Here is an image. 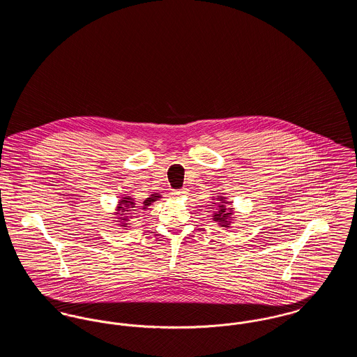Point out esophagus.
<instances>
[{
    "instance_id": "1",
    "label": "esophagus",
    "mask_w": 357,
    "mask_h": 357,
    "mask_svg": "<svg viewBox=\"0 0 357 357\" xmlns=\"http://www.w3.org/2000/svg\"><path fill=\"white\" fill-rule=\"evenodd\" d=\"M186 188H182V190H176V191H174V192H172V195H174L175 198H181V197H183V195H186Z\"/></svg>"
}]
</instances>
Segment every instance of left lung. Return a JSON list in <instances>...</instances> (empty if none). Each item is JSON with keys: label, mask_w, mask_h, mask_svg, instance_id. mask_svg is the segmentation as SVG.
Here are the masks:
<instances>
[{"label": "left lung", "mask_w": 357, "mask_h": 357, "mask_svg": "<svg viewBox=\"0 0 357 357\" xmlns=\"http://www.w3.org/2000/svg\"><path fill=\"white\" fill-rule=\"evenodd\" d=\"M230 204L225 197H218L217 202H214V213H213V220L218 222L221 227H230L233 217H234V210L230 207Z\"/></svg>", "instance_id": "8db88e82"}]
</instances>
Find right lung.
Here are the masks:
<instances>
[{"label": "right lung", "mask_w": 357, "mask_h": 357, "mask_svg": "<svg viewBox=\"0 0 357 357\" xmlns=\"http://www.w3.org/2000/svg\"><path fill=\"white\" fill-rule=\"evenodd\" d=\"M159 198H160L159 194H153L150 198H147V199L143 202V206H136L134 199H132L131 197H123L119 202H118L116 213H115V215L119 217V218H118L119 221L118 222H119L120 226H121V227H127L128 225H131V223H128V221H130V218H132V214L135 213L137 208L146 210L150 204H153L155 201H158Z\"/></svg>", "instance_id": "right-lung-1"}]
</instances>
